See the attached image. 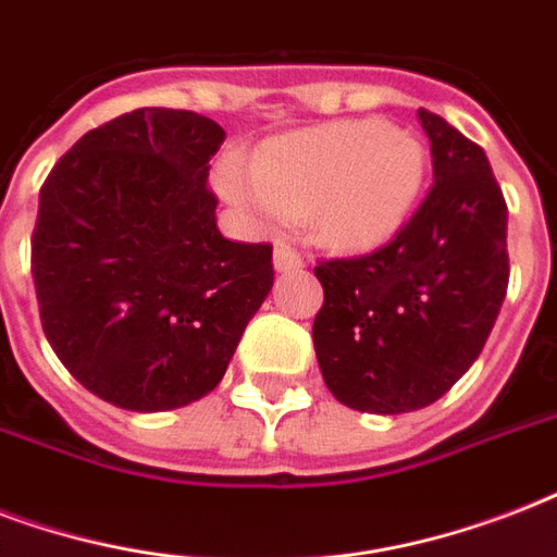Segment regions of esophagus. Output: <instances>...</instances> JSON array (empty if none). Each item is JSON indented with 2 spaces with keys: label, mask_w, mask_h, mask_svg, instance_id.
Instances as JSON below:
<instances>
[{
  "label": "esophagus",
  "mask_w": 557,
  "mask_h": 557,
  "mask_svg": "<svg viewBox=\"0 0 557 557\" xmlns=\"http://www.w3.org/2000/svg\"><path fill=\"white\" fill-rule=\"evenodd\" d=\"M274 269L277 271L304 269V257H300L295 248H288V245H277V248H274Z\"/></svg>",
  "instance_id": "1"
}]
</instances>
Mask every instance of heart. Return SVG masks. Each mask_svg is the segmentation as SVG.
Instances as JSON below:
<instances>
[{"instance_id":"heart-1","label":"heart","mask_w":557,"mask_h":557,"mask_svg":"<svg viewBox=\"0 0 557 557\" xmlns=\"http://www.w3.org/2000/svg\"><path fill=\"white\" fill-rule=\"evenodd\" d=\"M428 150L387 121H338L280 135L253 168L225 159L216 187L257 225L309 213L318 243L347 253L389 243L413 216Z\"/></svg>"}]
</instances>
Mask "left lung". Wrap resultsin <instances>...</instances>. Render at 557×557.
Instances as JSON below:
<instances>
[{
    "mask_svg": "<svg viewBox=\"0 0 557 557\" xmlns=\"http://www.w3.org/2000/svg\"><path fill=\"white\" fill-rule=\"evenodd\" d=\"M433 187L407 225L364 257L318 262L312 338L323 381L361 413L433 405L474 364L509 286V208L485 159L419 109Z\"/></svg>",
    "mask_w": 557,
    "mask_h": 557,
    "instance_id": "left-lung-1",
    "label": "left lung"
}]
</instances>
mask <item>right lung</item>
<instances>
[{
  "instance_id": "1",
  "label": "right lung",
  "mask_w": 557,
  "mask_h": 557,
  "mask_svg": "<svg viewBox=\"0 0 557 557\" xmlns=\"http://www.w3.org/2000/svg\"><path fill=\"white\" fill-rule=\"evenodd\" d=\"M225 129L135 109L91 129L39 190L30 274L63 367L135 413L208 396L274 286L269 243L219 234L210 159Z\"/></svg>"
}]
</instances>
